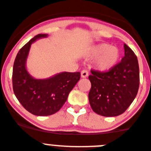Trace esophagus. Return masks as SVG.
<instances>
[{
  "label": "esophagus",
  "mask_w": 151,
  "mask_h": 151,
  "mask_svg": "<svg viewBox=\"0 0 151 151\" xmlns=\"http://www.w3.org/2000/svg\"><path fill=\"white\" fill-rule=\"evenodd\" d=\"M88 75H89V72L86 70H83L81 71V77H83V78L87 77Z\"/></svg>",
  "instance_id": "esophagus-1"
}]
</instances>
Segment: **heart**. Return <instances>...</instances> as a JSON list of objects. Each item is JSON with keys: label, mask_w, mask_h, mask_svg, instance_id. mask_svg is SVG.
I'll return each instance as SVG.
<instances>
[{"label": "heart", "mask_w": 151, "mask_h": 151, "mask_svg": "<svg viewBox=\"0 0 151 151\" xmlns=\"http://www.w3.org/2000/svg\"><path fill=\"white\" fill-rule=\"evenodd\" d=\"M89 59H96V68L100 71H108L115 67L120 58V51L115 46L108 43H99L94 46L89 52Z\"/></svg>", "instance_id": "obj_1"}]
</instances>
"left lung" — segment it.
Instances as JSON below:
<instances>
[{
	"label": "left lung",
	"instance_id": "1",
	"mask_svg": "<svg viewBox=\"0 0 151 151\" xmlns=\"http://www.w3.org/2000/svg\"><path fill=\"white\" fill-rule=\"evenodd\" d=\"M121 62L108 72L91 70L89 101L92 111L104 116H116L129 107L139 87V66L132 50L124 44Z\"/></svg>",
	"mask_w": 151,
	"mask_h": 151
}]
</instances>
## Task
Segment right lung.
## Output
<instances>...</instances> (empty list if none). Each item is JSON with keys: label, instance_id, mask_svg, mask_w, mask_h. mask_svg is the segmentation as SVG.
I'll return each instance as SVG.
<instances>
[{"label": "right lung", "instance_id": "1", "mask_svg": "<svg viewBox=\"0 0 151 151\" xmlns=\"http://www.w3.org/2000/svg\"><path fill=\"white\" fill-rule=\"evenodd\" d=\"M47 34L34 37L19 51L13 64V92L22 105L36 116L52 115L61 109L80 78V72H61L47 79H36L28 73L26 61L34 42Z\"/></svg>", "mask_w": 151, "mask_h": 151}]
</instances>
